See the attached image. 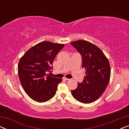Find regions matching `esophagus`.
I'll return each mask as SVG.
<instances>
[{
    "mask_svg": "<svg viewBox=\"0 0 129 129\" xmlns=\"http://www.w3.org/2000/svg\"><path fill=\"white\" fill-rule=\"evenodd\" d=\"M64 79L65 80H70V79H68V78H66V77H64Z\"/></svg>",
    "mask_w": 129,
    "mask_h": 129,
    "instance_id": "obj_1",
    "label": "esophagus"
}]
</instances>
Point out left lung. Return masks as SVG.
I'll use <instances>...</instances> for the list:
<instances>
[{"label":"left lung","instance_id":"obj_1","mask_svg":"<svg viewBox=\"0 0 129 129\" xmlns=\"http://www.w3.org/2000/svg\"><path fill=\"white\" fill-rule=\"evenodd\" d=\"M70 44L82 56V68L86 74L76 89L71 90L72 96L81 103H92L102 96L110 80L109 60L103 52L90 42L79 40Z\"/></svg>","mask_w":129,"mask_h":129}]
</instances>
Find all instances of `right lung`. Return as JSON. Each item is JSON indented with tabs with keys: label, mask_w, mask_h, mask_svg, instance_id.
Wrapping results in <instances>:
<instances>
[{
	"label": "right lung",
	"mask_w": 129,
	"mask_h": 129,
	"mask_svg": "<svg viewBox=\"0 0 129 129\" xmlns=\"http://www.w3.org/2000/svg\"><path fill=\"white\" fill-rule=\"evenodd\" d=\"M64 46L61 44L42 42L29 49L20 58L19 79L26 94L35 101L47 102L55 95L62 79L46 73L52 69L54 58Z\"/></svg>",
	"instance_id": "obj_1"
}]
</instances>
